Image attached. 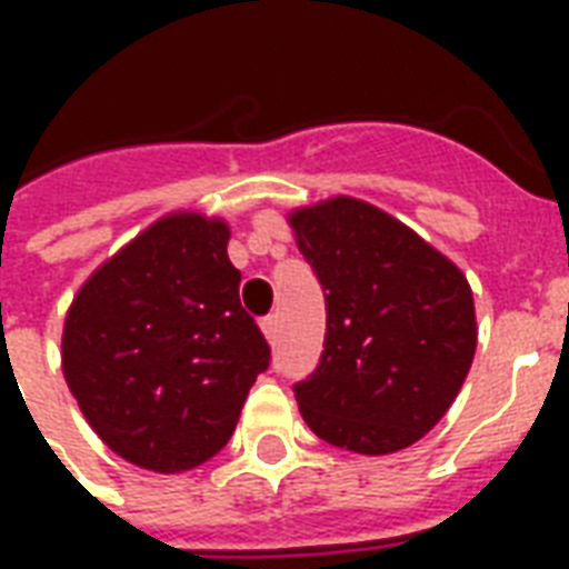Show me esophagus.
Segmentation results:
<instances>
[{"instance_id":"obj_1","label":"esophagus","mask_w":569,"mask_h":569,"mask_svg":"<svg viewBox=\"0 0 569 569\" xmlns=\"http://www.w3.org/2000/svg\"><path fill=\"white\" fill-rule=\"evenodd\" d=\"M259 328H262V333H266V339L274 346L277 342V316H266V319L259 321Z\"/></svg>"}]
</instances>
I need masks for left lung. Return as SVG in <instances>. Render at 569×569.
Returning <instances> with one entry per match:
<instances>
[{"instance_id": "1", "label": "left lung", "mask_w": 569, "mask_h": 569, "mask_svg": "<svg viewBox=\"0 0 569 569\" xmlns=\"http://www.w3.org/2000/svg\"><path fill=\"white\" fill-rule=\"evenodd\" d=\"M328 303L319 369L295 387L310 431L392 455L440 422L478 346L467 274L407 223L337 194L286 214Z\"/></svg>"}]
</instances>
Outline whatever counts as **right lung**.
Wrapping results in <instances>:
<instances>
[{"label":"right lung","instance_id":"right-lung-1","mask_svg":"<svg viewBox=\"0 0 569 569\" xmlns=\"http://www.w3.org/2000/svg\"><path fill=\"white\" fill-rule=\"evenodd\" d=\"M218 214H162L79 286L61 372L97 437L150 472H189L227 446L268 342L239 301Z\"/></svg>","mask_w":569,"mask_h":569}]
</instances>
